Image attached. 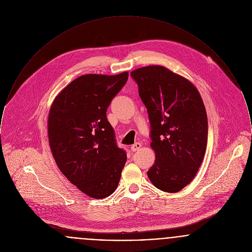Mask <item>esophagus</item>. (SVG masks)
I'll return each mask as SVG.
<instances>
[{"label":"esophagus","instance_id":"esophagus-1","mask_svg":"<svg viewBox=\"0 0 252 252\" xmlns=\"http://www.w3.org/2000/svg\"><path fill=\"white\" fill-rule=\"evenodd\" d=\"M140 148H141V143L136 142V143H134L133 145L131 146V151H132V152H136V151H138Z\"/></svg>","mask_w":252,"mask_h":252}]
</instances>
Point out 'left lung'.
<instances>
[{"label":"left lung","mask_w":252,"mask_h":252,"mask_svg":"<svg viewBox=\"0 0 252 252\" xmlns=\"http://www.w3.org/2000/svg\"><path fill=\"white\" fill-rule=\"evenodd\" d=\"M151 123L155 164L147 172L151 182L166 192L189 184L204 159L208 119L195 86L166 67L151 65L131 72Z\"/></svg>","instance_id":"1"}]
</instances>
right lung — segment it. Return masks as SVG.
Segmentation results:
<instances>
[{"instance_id": "right-lung-1", "label": "right lung", "mask_w": 252, "mask_h": 252, "mask_svg": "<svg viewBox=\"0 0 252 252\" xmlns=\"http://www.w3.org/2000/svg\"><path fill=\"white\" fill-rule=\"evenodd\" d=\"M128 76V72L81 76L56 96L49 111L55 161L67 179L92 198H104L116 190L127 160L106 112Z\"/></svg>"}]
</instances>
